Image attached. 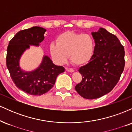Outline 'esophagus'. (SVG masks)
Returning a JSON list of instances; mask_svg holds the SVG:
<instances>
[{
    "instance_id": "1",
    "label": "esophagus",
    "mask_w": 132,
    "mask_h": 132,
    "mask_svg": "<svg viewBox=\"0 0 132 132\" xmlns=\"http://www.w3.org/2000/svg\"><path fill=\"white\" fill-rule=\"evenodd\" d=\"M66 71H68V72H74V69H71V68H66Z\"/></svg>"
}]
</instances>
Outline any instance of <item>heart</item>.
Returning <instances> with one entry per match:
<instances>
[{
  "mask_svg": "<svg viewBox=\"0 0 132 132\" xmlns=\"http://www.w3.org/2000/svg\"><path fill=\"white\" fill-rule=\"evenodd\" d=\"M95 47V41L90 35L66 31L57 37L56 43H51L50 50L53 59L58 64L65 63L69 55L72 63L81 66L90 61Z\"/></svg>",
  "mask_w": 132,
  "mask_h": 132,
  "instance_id": "obj_1",
  "label": "heart"
}]
</instances>
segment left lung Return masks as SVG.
Returning a JSON list of instances; mask_svg holds the SVG:
<instances>
[{
  "label": "left lung",
  "mask_w": 132,
  "mask_h": 132,
  "mask_svg": "<svg viewBox=\"0 0 132 132\" xmlns=\"http://www.w3.org/2000/svg\"><path fill=\"white\" fill-rule=\"evenodd\" d=\"M95 47L90 61L79 72L82 81L75 86L77 92L87 99L101 97L111 91L119 82L125 66V51L118 38L100 28L92 32Z\"/></svg>",
  "instance_id": "left-lung-1"
}]
</instances>
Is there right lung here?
Listing matches in <instances>:
<instances>
[{
  "label": "right lung",
  "mask_w": 132,
  "mask_h": 132,
  "mask_svg": "<svg viewBox=\"0 0 132 132\" xmlns=\"http://www.w3.org/2000/svg\"><path fill=\"white\" fill-rule=\"evenodd\" d=\"M46 29L33 27L21 30L9 42L6 64L15 86L30 95L45 94L55 84L57 76L64 71L63 66L53 63L48 56H43L40 66L32 71H25L20 66V59L30 45L38 46L44 40Z\"/></svg>",
  "instance_id": "add662e5"
}]
</instances>
